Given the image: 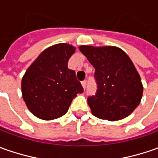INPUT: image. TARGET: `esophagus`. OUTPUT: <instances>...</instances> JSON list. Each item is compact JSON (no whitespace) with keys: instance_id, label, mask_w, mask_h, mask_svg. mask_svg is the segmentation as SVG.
<instances>
[{"instance_id":"1","label":"esophagus","mask_w":158,"mask_h":158,"mask_svg":"<svg viewBox=\"0 0 158 158\" xmlns=\"http://www.w3.org/2000/svg\"><path fill=\"white\" fill-rule=\"evenodd\" d=\"M82 87H83V89H86V85H87V80H84V81H82Z\"/></svg>"}]
</instances>
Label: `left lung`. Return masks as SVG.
<instances>
[{
    "mask_svg": "<svg viewBox=\"0 0 158 158\" xmlns=\"http://www.w3.org/2000/svg\"><path fill=\"white\" fill-rule=\"evenodd\" d=\"M79 50L95 68L98 89L88 98L93 115L112 121L127 117L140 104L143 91L130 58L116 46H81Z\"/></svg>",
    "mask_w": 158,
    "mask_h": 158,
    "instance_id": "obj_1",
    "label": "left lung"
}]
</instances>
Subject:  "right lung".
I'll use <instances>...</instances> for the list:
<instances>
[{"instance_id": "obj_1", "label": "right lung", "mask_w": 158, "mask_h": 158, "mask_svg": "<svg viewBox=\"0 0 158 158\" xmlns=\"http://www.w3.org/2000/svg\"><path fill=\"white\" fill-rule=\"evenodd\" d=\"M76 47L57 44L41 52L22 79V94L28 109L38 118L50 120L68 112L82 84L76 72L68 69Z\"/></svg>"}]
</instances>
